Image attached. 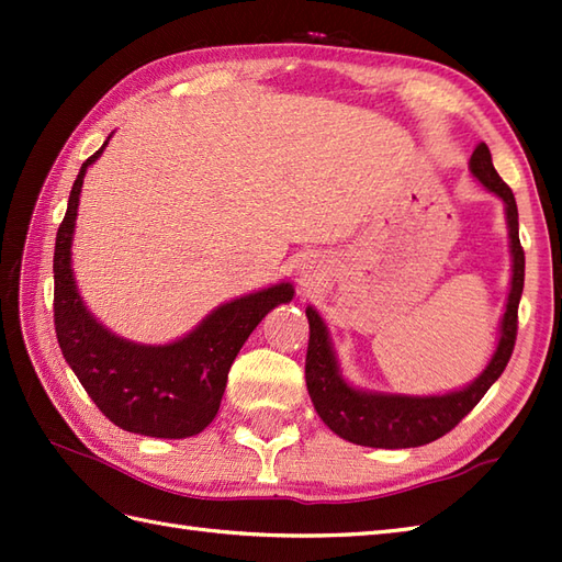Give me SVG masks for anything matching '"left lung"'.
Wrapping results in <instances>:
<instances>
[{
	"instance_id": "obj_1",
	"label": "left lung",
	"mask_w": 562,
	"mask_h": 562,
	"mask_svg": "<svg viewBox=\"0 0 562 562\" xmlns=\"http://www.w3.org/2000/svg\"><path fill=\"white\" fill-rule=\"evenodd\" d=\"M471 173L505 202L509 254H512V284L503 321H499V340L483 372L469 386L441 393V396H403V393H374L350 386L342 379L333 352L328 328L314 306H306L308 318V350H306V389L314 408L338 437L360 447L376 449H408L423 447L445 437L457 427L491 389L515 350L517 340V308L524 290V248L519 244V212L515 193L499 178L493 166L491 149L485 142L475 147L469 161Z\"/></svg>"
}]
</instances>
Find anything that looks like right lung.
I'll return each instance as SVG.
<instances>
[{
  "label": "right lung",
  "mask_w": 562,
  "mask_h": 562,
  "mask_svg": "<svg viewBox=\"0 0 562 562\" xmlns=\"http://www.w3.org/2000/svg\"><path fill=\"white\" fill-rule=\"evenodd\" d=\"M109 139L81 164L67 214L57 229L53 258L57 342L83 391L113 425L145 437H193L217 415L226 374L241 345L270 308L292 302L294 290L290 282H280L238 296L214 308L188 336L169 345L133 342L101 326L77 290L71 236L83 176Z\"/></svg>",
  "instance_id": "right-lung-1"
}]
</instances>
